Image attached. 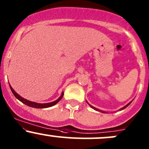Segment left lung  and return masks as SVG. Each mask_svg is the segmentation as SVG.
I'll use <instances>...</instances> for the list:
<instances>
[{
	"instance_id": "obj_1",
	"label": "left lung",
	"mask_w": 149,
	"mask_h": 149,
	"mask_svg": "<svg viewBox=\"0 0 149 149\" xmlns=\"http://www.w3.org/2000/svg\"><path fill=\"white\" fill-rule=\"evenodd\" d=\"M131 102H132V101H131V102H129V103H128L127 105H126V106H124V107L121 108V109H120V110H123V109H126V107H127V106H129V105H130V104H131ZM87 103H88V105H89V106H91V108H92V109H94V110H95V111H100V112H101V113H106V112H105V111H101V110H99V109H96V108L93 107V106H91V105H90V104H89V103H88V102H87Z\"/></svg>"
}]
</instances>
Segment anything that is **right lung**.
I'll use <instances>...</instances> for the list:
<instances>
[{
	"mask_svg": "<svg viewBox=\"0 0 149 149\" xmlns=\"http://www.w3.org/2000/svg\"><path fill=\"white\" fill-rule=\"evenodd\" d=\"M9 86H10V90H11L12 93H13V95H15V97L17 98V99L19 100L20 101H21V102L23 103H24V104L27 105V106H31V107L36 108V109H45V108L51 107V106H54V105H56L58 102H59V101H60V100L61 99L63 95V92H62L61 95V96L59 97V98H58V99L56 100V101H53V102H51V103H38L33 102V101H28V100H26V99H25V98H23V97H21V95H18V93H17L16 92H15V91L13 90V88L11 87V86H10V85H9Z\"/></svg>",
	"mask_w": 149,
	"mask_h": 149,
	"instance_id": "1",
	"label": "right lung"
}]
</instances>
